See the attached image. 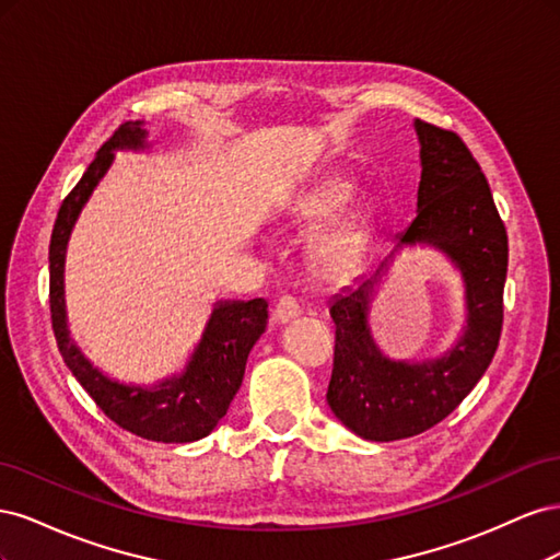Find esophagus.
<instances>
[{"instance_id": "34e87169", "label": "esophagus", "mask_w": 560, "mask_h": 560, "mask_svg": "<svg viewBox=\"0 0 560 560\" xmlns=\"http://www.w3.org/2000/svg\"><path fill=\"white\" fill-rule=\"evenodd\" d=\"M296 315H301L299 301H296L294 296H290V294L280 296V299H278V303H276V308H273V319L278 322V325H284V322L294 319Z\"/></svg>"}]
</instances>
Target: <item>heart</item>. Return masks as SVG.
Segmentation results:
<instances>
[{
  "instance_id": "heart-1",
  "label": "heart",
  "mask_w": 560,
  "mask_h": 560,
  "mask_svg": "<svg viewBox=\"0 0 560 560\" xmlns=\"http://www.w3.org/2000/svg\"><path fill=\"white\" fill-rule=\"evenodd\" d=\"M352 184L346 179H329L317 189L306 196V200L299 206V217L306 219V222L322 224L331 219L336 212H341L350 198H352ZM369 229V217L366 214H350L346 219H338L331 226L319 233L315 243V257L322 266L338 268L348 264L354 252L360 249L364 235Z\"/></svg>"
}]
</instances>
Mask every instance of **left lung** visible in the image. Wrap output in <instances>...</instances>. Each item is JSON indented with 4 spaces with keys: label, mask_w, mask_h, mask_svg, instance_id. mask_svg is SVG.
<instances>
[{
    "label": "left lung",
    "mask_w": 560,
    "mask_h": 560,
    "mask_svg": "<svg viewBox=\"0 0 560 560\" xmlns=\"http://www.w3.org/2000/svg\"><path fill=\"white\" fill-rule=\"evenodd\" d=\"M420 140L418 212L397 247L432 243L463 270L467 329L442 360L389 362L366 327V303L385 261L336 296L334 369L327 404L354 434L371 442L428 432L453 413L493 362L504 317L510 241L481 165L455 130L416 121Z\"/></svg>",
    "instance_id": "1"
}]
</instances>
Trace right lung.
I'll list each match as a JSON object with an SVG mask.
<instances>
[{
	"instance_id": "1",
	"label": "right lung",
	"mask_w": 560,
	"mask_h": 560,
	"mask_svg": "<svg viewBox=\"0 0 560 560\" xmlns=\"http://www.w3.org/2000/svg\"><path fill=\"white\" fill-rule=\"evenodd\" d=\"M144 135L140 121L118 126L112 138L100 147L74 189L62 200L48 245L50 325H54L65 364L112 422L130 434L149 439V442L186 444L208 436L217 422L226 416L235 393L241 389L247 354L266 329L268 303L264 299L217 303L206 334H202L184 374L159 383L154 389L105 378L72 343L65 319L62 266L70 231L83 202L89 200L95 184L112 165L114 149L144 147Z\"/></svg>"
}]
</instances>
